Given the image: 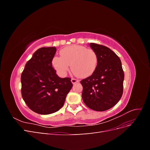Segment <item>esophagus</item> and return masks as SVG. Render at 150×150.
<instances>
[{
    "label": "esophagus",
    "mask_w": 150,
    "mask_h": 150,
    "mask_svg": "<svg viewBox=\"0 0 150 150\" xmlns=\"http://www.w3.org/2000/svg\"><path fill=\"white\" fill-rule=\"evenodd\" d=\"M79 81L78 79H74V78H72L71 79V82H72V83L73 84H76L77 83H78Z\"/></svg>",
    "instance_id": "34e87169"
}]
</instances>
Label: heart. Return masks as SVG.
Listing matches in <instances>:
<instances>
[{
    "label": "heart",
    "mask_w": 150,
    "mask_h": 150,
    "mask_svg": "<svg viewBox=\"0 0 150 150\" xmlns=\"http://www.w3.org/2000/svg\"><path fill=\"white\" fill-rule=\"evenodd\" d=\"M61 57H54L52 65L59 74L65 76L69 64L73 73L81 78L91 75L96 70L98 58L93 49L80 45H71L60 51Z\"/></svg>",
    "instance_id": "1"
}]
</instances>
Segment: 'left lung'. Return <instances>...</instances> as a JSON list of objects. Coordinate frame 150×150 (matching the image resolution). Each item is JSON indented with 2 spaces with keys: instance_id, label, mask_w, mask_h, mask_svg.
Wrapping results in <instances>:
<instances>
[{
  "instance_id": "left-lung-1",
  "label": "left lung",
  "mask_w": 150,
  "mask_h": 150,
  "mask_svg": "<svg viewBox=\"0 0 150 150\" xmlns=\"http://www.w3.org/2000/svg\"><path fill=\"white\" fill-rule=\"evenodd\" d=\"M98 58L96 70L81 81L82 98L88 108L106 111L116 104L123 92L124 72L120 59L112 50L103 45L90 43Z\"/></svg>"
}]
</instances>
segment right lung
<instances>
[{"label": "right lung", "mask_w": 150, "mask_h": 150, "mask_svg": "<svg viewBox=\"0 0 150 150\" xmlns=\"http://www.w3.org/2000/svg\"><path fill=\"white\" fill-rule=\"evenodd\" d=\"M55 47L38 49L27 62L21 74V93L32 111L49 115L63 106L72 87L71 78H61L52 66Z\"/></svg>", "instance_id": "1"}]
</instances>
